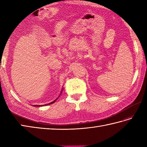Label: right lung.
<instances>
[{"label":"right lung","instance_id":"1","mask_svg":"<svg viewBox=\"0 0 147 147\" xmlns=\"http://www.w3.org/2000/svg\"><path fill=\"white\" fill-rule=\"evenodd\" d=\"M62 90L61 91V94L62 93ZM61 94H60V95H61ZM59 95V96H60ZM59 96H58V97L56 98L55 100H54L53 102H51V103H49V104H45V105H34L33 106H35V107H40V106H44V105H50V104H53V103H54L55 101H56V100H57L59 97Z\"/></svg>","mask_w":147,"mask_h":147}]
</instances>
